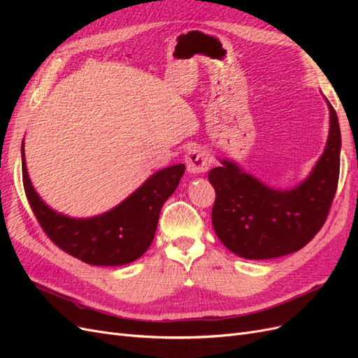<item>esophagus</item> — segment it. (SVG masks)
<instances>
[{
	"mask_svg": "<svg viewBox=\"0 0 358 358\" xmlns=\"http://www.w3.org/2000/svg\"><path fill=\"white\" fill-rule=\"evenodd\" d=\"M187 169L191 175H200L210 166V157L201 148H191L185 157Z\"/></svg>",
	"mask_w": 358,
	"mask_h": 358,
	"instance_id": "esophagus-1",
	"label": "esophagus"
}]
</instances>
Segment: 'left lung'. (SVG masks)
<instances>
[{
    "instance_id": "1",
    "label": "left lung",
    "mask_w": 358,
    "mask_h": 358,
    "mask_svg": "<svg viewBox=\"0 0 358 358\" xmlns=\"http://www.w3.org/2000/svg\"><path fill=\"white\" fill-rule=\"evenodd\" d=\"M327 101V100H326ZM330 110L327 145L310 175L291 189H273L245 173L233 161L209 171L216 197L212 225L218 239L248 259L276 258L308 245L326 222L338 189L341 128Z\"/></svg>"
}]
</instances>
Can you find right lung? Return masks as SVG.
Returning <instances> with one entry per match:
<instances>
[{"label":"right lung","instance_id":"1","mask_svg":"<svg viewBox=\"0 0 358 358\" xmlns=\"http://www.w3.org/2000/svg\"><path fill=\"white\" fill-rule=\"evenodd\" d=\"M22 143V180L28 203L49 239L83 263L124 266L142 257L154 241L162 204L179 185L185 171L175 164L154 173L116 208L92 218L76 220L43 201L29 180Z\"/></svg>","mask_w":358,"mask_h":358}]
</instances>
